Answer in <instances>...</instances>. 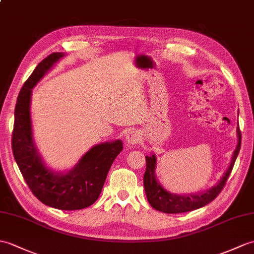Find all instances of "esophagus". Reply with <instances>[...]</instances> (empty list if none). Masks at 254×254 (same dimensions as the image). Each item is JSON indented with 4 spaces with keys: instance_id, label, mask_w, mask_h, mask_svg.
Segmentation results:
<instances>
[{
    "instance_id": "obj_1",
    "label": "esophagus",
    "mask_w": 254,
    "mask_h": 254,
    "mask_svg": "<svg viewBox=\"0 0 254 254\" xmlns=\"http://www.w3.org/2000/svg\"><path fill=\"white\" fill-rule=\"evenodd\" d=\"M140 140V134L137 131H129L127 135V143L129 146H134L138 144Z\"/></svg>"
}]
</instances>
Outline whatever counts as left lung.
Listing matches in <instances>:
<instances>
[{
  "label": "left lung",
  "mask_w": 254,
  "mask_h": 254,
  "mask_svg": "<svg viewBox=\"0 0 254 254\" xmlns=\"http://www.w3.org/2000/svg\"><path fill=\"white\" fill-rule=\"evenodd\" d=\"M238 135V144L234 151L231 164L227 171L224 173L223 178L215 186L210 188L209 190L204 192H199L194 194H181L171 193L164 190L160 183L157 181L155 169L157 159L155 155L146 156V171L144 174V188L147 196V200L154 209L164 212V213H183V212H190L199 208H202L203 205L210 203L211 201L217 197L223 187L225 186L229 174H231L233 167L235 164L236 159L239 154L240 145H241V132L239 127H237Z\"/></svg>",
  "instance_id": "1"
}]
</instances>
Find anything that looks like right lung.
Segmentation results:
<instances>
[{"label":"right lung","instance_id":"add662e5","mask_svg":"<svg viewBox=\"0 0 254 254\" xmlns=\"http://www.w3.org/2000/svg\"><path fill=\"white\" fill-rule=\"evenodd\" d=\"M62 57L63 53H53L44 58L23 83L15 107L11 148L17 166L34 196L49 207L72 211L90 207L98 199L111 164L123 145L118 139L94 146L64 174L45 166L32 138L31 88Z\"/></svg>","mask_w":254,"mask_h":254}]
</instances>
